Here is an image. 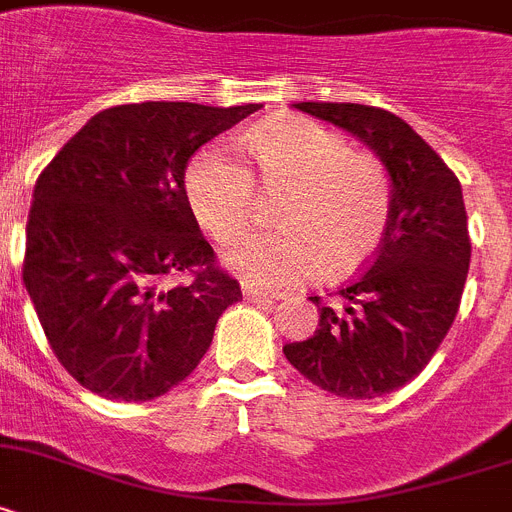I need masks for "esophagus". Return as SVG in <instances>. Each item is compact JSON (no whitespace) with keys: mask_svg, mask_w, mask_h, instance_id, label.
<instances>
[{"mask_svg":"<svg viewBox=\"0 0 512 512\" xmlns=\"http://www.w3.org/2000/svg\"><path fill=\"white\" fill-rule=\"evenodd\" d=\"M242 293H244V299H250V301H268V304H273V299H278V296H273V293L260 291V288L255 286H244Z\"/></svg>","mask_w":512,"mask_h":512,"instance_id":"34e87169","label":"esophagus"}]
</instances>
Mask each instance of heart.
Listing matches in <instances>:
<instances>
[{
  "mask_svg": "<svg viewBox=\"0 0 512 512\" xmlns=\"http://www.w3.org/2000/svg\"><path fill=\"white\" fill-rule=\"evenodd\" d=\"M265 195L286 193L283 231L250 237L226 252L242 278L265 288H291L363 268L384 244L394 213V182L371 151H355L342 133L306 118H275L247 133ZM195 219L216 242H234L257 213L255 175L224 149H208L188 170Z\"/></svg>",
  "mask_w": 512,
  "mask_h": 512,
  "instance_id": "1",
  "label": "heart"
}]
</instances>
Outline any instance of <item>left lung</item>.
Wrapping results in <instances>:
<instances>
[{
  "instance_id": "1",
  "label": "left lung",
  "mask_w": 512,
  "mask_h": 512,
  "mask_svg": "<svg viewBox=\"0 0 512 512\" xmlns=\"http://www.w3.org/2000/svg\"><path fill=\"white\" fill-rule=\"evenodd\" d=\"M345 128L389 167L394 213L384 244L353 281L311 296L319 327L283 345L288 363L319 389L376 399L412 381L451 330L469 273L471 239L459 177L389 110L358 102H299Z\"/></svg>"
}]
</instances>
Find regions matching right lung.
Masks as SVG:
<instances>
[{"label": "right lung", "instance_id": "1", "mask_svg": "<svg viewBox=\"0 0 512 512\" xmlns=\"http://www.w3.org/2000/svg\"><path fill=\"white\" fill-rule=\"evenodd\" d=\"M262 105L131 102L102 110L41 172L22 281L61 366L105 399L146 402L188 379L226 306L185 190L195 151ZM188 272L191 281L167 287Z\"/></svg>", "mask_w": 512, "mask_h": 512}]
</instances>
